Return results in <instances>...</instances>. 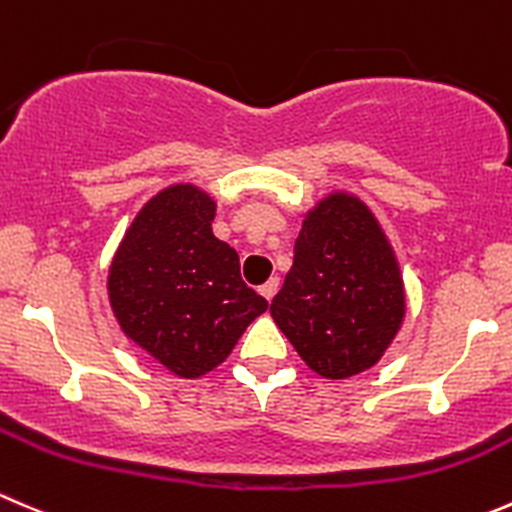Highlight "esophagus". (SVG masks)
Instances as JSON below:
<instances>
[{
	"instance_id": "obj_1",
	"label": "esophagus",
	"mask_w": 512,
	"mask_h": 512,
	"mask_svg": "<svg viewBox=\"0 0 512 512\" xmlns=\"http://www.w3.org/2000/svg\"><path fill=\"white\" fill-rule=\"evenodd\" d=\"M277 287H280V277H270V280L265 282V285L260 287V292H262V297H265L267 302L272 300V297H275V292H277Z\"/></svg>"
}]
</instances>
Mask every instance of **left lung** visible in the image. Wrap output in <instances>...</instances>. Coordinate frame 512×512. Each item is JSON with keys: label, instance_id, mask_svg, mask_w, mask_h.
<instances>
[{"label": "left lung", "instance_id": "left-lung-1", "mask_svg": "<svg viewBox=\"0 0 512 512\" xmlns=\"http://www.w3.org/2000/svg\"><path fill=\"white\" fill-rule=\"evenodd\" d=\"M272 320L310 370L345 380L388 350L405 317L398 260L357 197L330 195L302 222Z\"/></svg>", "mask_w": 512, "mask_h": 512}]
</instances>
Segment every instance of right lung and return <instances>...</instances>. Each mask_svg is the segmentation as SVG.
<instances>
[{
  "label": "right lung",
  "instance_id": "add662e5",
  "mask_svg": "<svg viewBox=\"0 0 512 512\" xmlns=\"http://www.w3.org/2000/svg\"><path fill=\"white\" fill-rule=\"evenodd\" d=\"M215 202L192 185L152 197L109 267V302L124 335L180 377L220 365L267 310L240 257L212 235Z\"/></svg>",
  "mask_w": 512,
  "mask_h": 512
}]
</instances>
